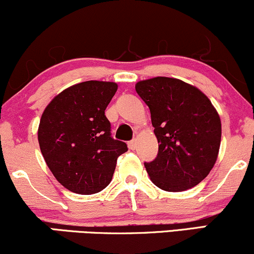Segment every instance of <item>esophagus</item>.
<instances>
[{"label": "esophagus", "instance_id": "1", "mask_svg": "<svg viewBox=\"0 0 254 254\" xmlns=\"http://www.w3.org/2000/svg\"><path fill=\"white\" fill-rule=\"evenodd\" d=\"M127 145H129V148L131 150H135L136 147H137V141H136V139H132V141H130L129 143H127Z\"/></svg>", "mask_w": 254, "mask_h": 254}]
</instances>
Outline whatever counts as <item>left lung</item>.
<instances>
[{
	"mask_svg": "<svg viewBox=\"0 0 254 254\" xmlns=\"http://www.w3.org/2000/svg\"><path fill=\"white\" fill-rule=\"evenodd\" d=\"M137 94L149 106L159 153L144 167L154 185L189 190L210 173L221 144V119L205 94L179 78L138 81Z\"/></svg>",
	"mask_w": 254,
	"mask_h": 254,
	"instance_id": "8db88e82",
	"label": "left lung"
}]
</instances>
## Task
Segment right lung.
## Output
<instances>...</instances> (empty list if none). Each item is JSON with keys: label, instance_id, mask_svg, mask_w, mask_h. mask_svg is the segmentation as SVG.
I'll use <instances>...</instances> for the list:
<instances>
[{"label": "right lung", "instance_id": "right-lung-1", "mask_svg": "<svg viewBox=\"0 0 254 254\" xmlns=\"http://www.w3.org/2000/svg\"><path fill=\"white\" fill-rule=\"evenodd\" d=\"M118 84L84 81L62 90L44 110L38 142L57 182L78 194L104 190L127 144L111 137L105 110Z\"/></svg>", "mask_w": 254, "mask_h": 254}]
</instances>
